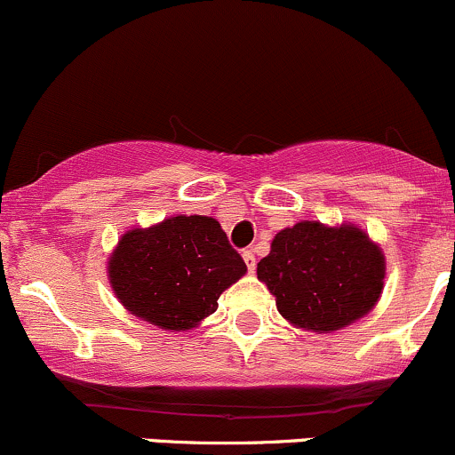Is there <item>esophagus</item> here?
Listing matches in <instances>:
<instances>
[{
    "mask_svg": "<svg viewBox=\"0 0 455 455\" xmlns=\"http://www.w3.org/2000/svg\"><path fill=\"white\" fill-rule=\"evenodd\" d=\"M242 257H243V260H245V267H248L250 274H252L254 267H257V259H254L252 250H243V252H242Z\"/></svg>",
    "mask_w": 455,
    "mask_h": 455,
    "instance_id": "1",
    "label": "esophagus"
}]
</instances>
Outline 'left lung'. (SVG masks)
I'll return each instance as SVG.
<instances>
[{
	"label": "left lung",
	"instance_id": "1",
	"mask_svg": "<svg viewBox=\"0 0 455 455\" xmlns=\"http://www.w3.org/2000/svg\"><path fill=\"white\" fill-rule=\"evenodd\" d=\"M257 275L291 325L329 333L377 306L385 257L353 224L325 227L304 220L275 235Z\"/></svg>",
	"mask_w": 455,
	"mask_h": 455
}]
</instances>
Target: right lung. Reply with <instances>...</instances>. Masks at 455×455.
Wrapping results in <instances>:
<instances>
[{"label": "right lung", "mask_w": 455, "mask_h": 455, "mask_svg": "<svg viewBox=\"0 0 455 455\" xmlns=\"http://www.w3.org/2000/svg\"><path fill=\"white\" fill-rule=\"evenodd\" d=\"M245 274V263L210 216H173L122 235L108 280L130 315L186 331L218 310V297Z\"/></svg>", "instance_id": "1"}]
</instances>
